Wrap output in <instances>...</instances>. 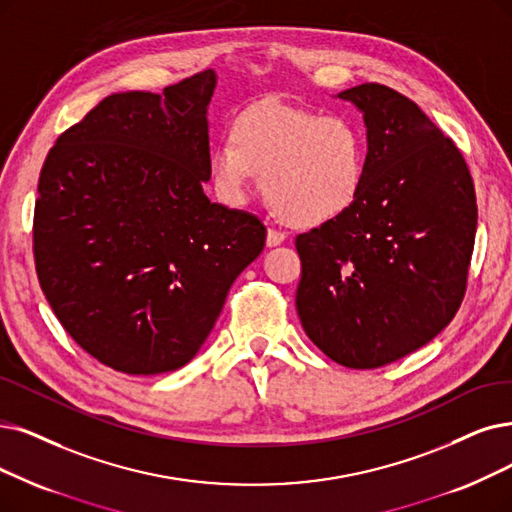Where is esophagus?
I'll return each instance as SVG.
<instances>
[{"instance_id":"34e87169","label":"esophagus","mask_w":512,"mask_h":512,"mask_svg":"<svg viewBox=\"0 0 512 512\" xmlns=\"http://www.w3.org/2000/svg\"><path fill=\"white\" fill-rule=\"evenodd\" d=\"M283 241H285V233L269 227V231H267V245H269V248H275V245H281Z\"/></svg>"}]
</instances>
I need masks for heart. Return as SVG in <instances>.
I'll use <instances>...</instances> for the list:
<instances>
[{"label": "heart", "instance_id": "1", "mask_svg": "<svg viewBox=\"0 0 512 512\" xmlns=\"http://www.w3.org/2000/svg\"><path fill=\"white\" fill-rule=\"evenodd\" d=\"M218 197L245 206L260 185L294 227H321L349 212L365 180V136L349 117L260 102L241 111L231 140L210 151Z\"/></svg>", "mask_w": 512, "mask_h": 512}]
</instances>
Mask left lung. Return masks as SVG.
<instances>
[{
    "mask_svg": "<svg viewBox=\"0 0 512 512\" xmlns=\"http://www.w3.org/2000/svg\"><path fill=\"white\" fill-rule=\"evenodd\" d=\"M336 98L363 115L365 180L349 212L296 237V309L327 357L374 370L418 351L454 319L477 197L462 153L416 102L380 84Z\"/></svg>",
    "mask_w": 512,
    "mask_h": 512,
    "instance_id": "left-lung-1",
    "label": "left lung"
}]
</instances>
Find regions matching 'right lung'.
I'll return each mask as SVG.
<instances>
[{
	"label": "right lung",
	"mask_w": 512,
	"mask_h": 512,
	"mask_svg": "<svg viewBox=\"0 0 512 512\" xmlns=\"http://www.w3.org/2000/svg\"><path fill=\"white\" fill-rule=\"evenodd\" d=\"M218 77L111 94L60 134L39 174V285L69 336L132 376L187 365L267 227L212 203L208 109Z\"/></svg>",
	"instance_id": "1"
}]
</instances>
